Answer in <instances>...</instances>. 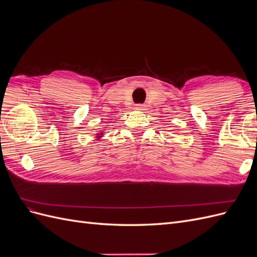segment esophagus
<instances>
[{"mask_svg":"<svg viewBox=\"0 0 257 257\" xmlns=\"http://www.w3.org/2000/svg\"><path fill=\"white\" fill-rule=\"evenodd\" d=\"M144 107H145V105H143V104H138V105H136V109H137V110H143V109H144Z\"/></svg>","mask_w":257,"mask_h":257,"instance_id":"obj_1","label":"esophagus"}]
</instances>
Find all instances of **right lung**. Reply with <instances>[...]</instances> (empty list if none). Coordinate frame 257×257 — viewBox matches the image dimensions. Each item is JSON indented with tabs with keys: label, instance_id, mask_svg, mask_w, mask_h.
Returning <instances> with one entry per match:
<instances>
[{
	"label": "right lung",
	"instance_id": "add662e5",
	"mask_svg": "<svg viewBox=\"0 0 257 257\" xmlns=\"http://www.w3.org/2000/svg\"><path fill=\"white\" fill-rule=\"evenodd\" d=\"M99 135H102V134H99Z\"/></svg>",
	"mask_w": 257,
	"mask_h": 257
}]
</instances>
